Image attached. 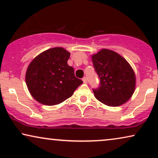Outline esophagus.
<instances>
[{
	"label": "esophagus",
	"mask_w": 158,
	"mask_h": 158,
	"mask_svg": "<svg viewBox=\"0 0 158 158\" xmlns=\"http://www.w3.org/2000/svg\"><path fill=\"white\" fill-rule=\"evenodd\" d=\"M83 81L84 83H87V77H83Z\"/></svg>",
	"instance_id": "34e87169"
}]
</instances>
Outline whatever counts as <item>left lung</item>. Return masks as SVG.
I'll list each match as a JSON object with an SVG mask.
<instances>
[{"instance_id":"left-lung-1","label":"left lung","mask_w":158,"mask_h":158,"mask_svg":"<svg viewBox=\"0 0 158 158\" xmlns=\"http://www.w3.org/2000/svg\"><path fill=\"white\" fill-rule=\"evenodd\" d=\"M95 71L100 79L95 96L109 106L127 102L135 88V73L126 60L115 52L103 49L92 56Z\"/></svg>"}]
</instances>
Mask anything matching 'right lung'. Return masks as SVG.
I'll use <instances>...</instances> for the list:
<instances>
[{
  "mask_svg": "<svg viewBox=\"0 0 158 158\" xmlns=\"http://www.w3.org/2000/svg\"><path fill=\"white\" fill-rule=\"evenodd\" d=\"M70 54L62 47L43 52L32 60L26 73L30 94L38 102L54 106L72 96L83 81L68 65Z\"/></svg>",
  "mask_w": 158,
  "mask_h": 158,
  "instance_id": "right-lung-1",
  "label": "right lung"
}]
</instances>
